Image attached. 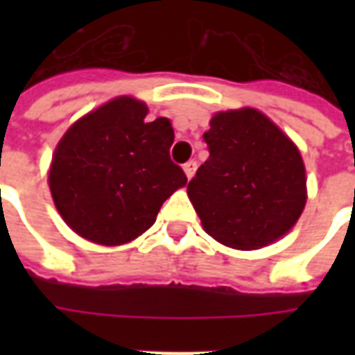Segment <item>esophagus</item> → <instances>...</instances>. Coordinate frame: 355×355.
Here are the masks:
<instances>
[{"label":"esophagus","mask_w":355,"mask_h":355,"mask_svg":"<svg viewBox=\"0 0 355 355\" xmlns=\"http://www.w3.org/2000/svg\"><path fill=\"white\" fill-rule=\"evenodd\" d=\"M182 169H184L186 177L192 178L193 173H196V169H198V162H196V159H190V162L184 163V167H182Z\"/></svg>","instance_id":"esophagus-1"}]
</instances>
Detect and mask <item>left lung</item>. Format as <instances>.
Listing matches in <instances>:
<instances>
[{
    "label": "left lung",
    "instance_id": "1",
    "mask_svg": "<svg viewBox=\"0 0 355 355\" xmlns=\"http://www.w3.org/2000/svg\"><path fill=\"white\" fill-rule=\"evenodd\" d=\"M203 140L209 159L188 182V198L209 236L241 251L285 236L306 205L293 140L254 108L215 114Z\"/></svg>",
    "mask_w": 355,
    "mask_h": 355
}]
</instances>
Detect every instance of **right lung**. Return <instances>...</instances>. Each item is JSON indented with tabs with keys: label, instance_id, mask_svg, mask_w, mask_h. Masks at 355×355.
<instances>
[{
	"label": "right lung",
	"instance_id": "add662e5",
	"mask_svg": "<svg viewBox=\"0 0 355 355\" xmlns=\"http://www.w3.org/2000/svg\"><path fill=\"white\" fill-rule=\"evenodd\" d=\"M146 114L144 102L117 96L78 119L58 142L49 188L60 216L81 238L101 245L129 243L188 182L171 162V121H146Z\"/></svg>",
	"mask_w": 355,
	"mask_h": 355
}]
</instances>
